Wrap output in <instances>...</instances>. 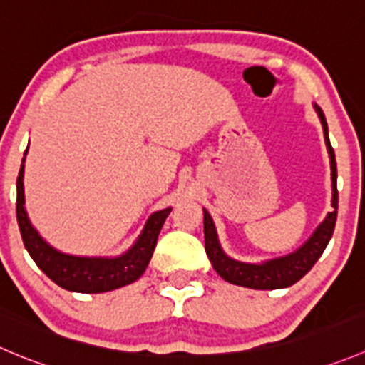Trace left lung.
I'll return each instance as SVG.
<instances>
[{
  "mask_svg": "<svg viewBox=\"0 0 365 365\" xmlns=\"http://www.w3.org/2000/svg\"><path fill=\"white\" fill-rule=\"evenodd\" d=\"M317 118L323 126L324 143H327L328 157H330L331 168V207L334 210L328 212L327 217L319 222L312 235L292 253L282 255L277 258H269L264 262H240L225 253L221 242H219L217 230H215L214 219L208 214L207 208H203V232H205V251L208 255V260L214 265L215 272L222 280L230 282L240 287L257 289V291H272V289H285L294 285L302 280L307 272L314 267L319 257L323 255L324 247L328 246L334 233L335 221H337V164H335V153L328 139V125L324 119L323 110L319 105L314 103Z\"/></svg>",
  "mask_w": 365,
  "mask_h": 365,
  "instance_id": "8db88e82",
  "label": "left lung"
}]
</instances>
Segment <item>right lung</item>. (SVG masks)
<instances>
[{
  "label": "right lung",
  "instance_id": "obj_1",
  "mask_svg": "<svg viewBox=\"0 0 365 365\" xmlns=\"http://www.w3.org/2000/svg\"><path fill=\"white\" fill-rule=\"evenodd\" d=\"M26 153L28 150L24 151V158H26ZM24 158L21 162L19 176H17V222H19L24 247L46 277L51 278L58 287L66 291L85 292V294L114 291V289L125 287L139 280L153 257L158 233L171 212V207L153 212L148 217L135 242L121 255L83 257V255L63 253L51 246L28 217V212L24 208Z\"/></svg>",
  "mask_w": 365,
  "mask_h": 365
}]
</instances>
